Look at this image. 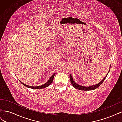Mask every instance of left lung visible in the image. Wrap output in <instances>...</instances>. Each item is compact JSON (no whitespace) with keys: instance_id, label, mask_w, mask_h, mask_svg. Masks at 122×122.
I'll use <instances>...</instances> for the list:
<instances>
[{"instance_id":"left-lung-1","label":"left lung","mask_w":122,"mask_h":122,"mask_svg":"<svg viewBox=\"0 0 122 122\" xmlns=\"http://www.w3.org/2000/svg\"><path fill=\"white\" fill-rule=\"evenodd\" d=\"M109 72H108V73H109ZM107 75L106 76L105 78L103 79L101 81H100V82H99L98 84H96V85H94V86H79V85H78V84H77L73 80V79L72 78V77L71 74H70V81H71V83L72 86L74 87L75 88H76V89L80 90H81V91H91V90H93L96 89V88H97V87H98L100 86V85L103 82V81H104V80L106 78Z\"/></svg>"}]
</instances>
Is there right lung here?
<instances>
[{
	"label": "right lung",
	"mask_w": 122,
	"mask_h": 122,
	"mask_svg": "<svg viewBox=\"0 0 122 122\" xmlns=\"http://www.w3.org/2000/svg\"><path fill=\"white\" fill-rule=\"evenodd\" d=\"M55 74V73H54V74L50 77V78L49 79V80L48 81H47L46 83L44 84L43 85H42V86H27V85L25 84L24 83H22L21 81H20L21 82V83L22 84H23L24 86H26V87H27L33 88V89H41V88H45V87H47V86H50V84H51V83H52V81H53V78H54V76Z\"/></svg>",
	"instance_id": "right-lung-1"
}]
</instances>
